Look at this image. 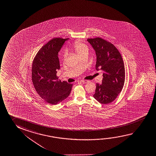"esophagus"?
<instances>
[{"label": "esophagus", "instance_id": "34e87169", "mask_svg": "<svg viewBox=\"0 0 156 156\" xmlns=\"http://www.w3.org/2000/svg\"><path fill=\"white\" fill-rule=\"evenodd\" d=\"M80 82L83 83H87L88 82H89V80H82Z\"/></svg>", "mask_w": 156, "mask_h": 156}]
</instances>
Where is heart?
Masks as SVG:
<instances>
[{
    "instance_id": "b5f03b06",
    "label": "heart",
    "mask_w": 156,
    "mask_h": 156,
    "mask_svg": "<svg viewBox=\"0 0 156 156\" xmlns=\"http://www.w3.org/2000/svg\"><path fill=\"white\" fill-rule=\"evenodd\" d=\"M72 49L77 53V54L80 56L85 53H88V47L85 44L82 43L80 41L75 42L72 46ZM64 58H65V55H64Z\"/></svg>"
}]
</instances>
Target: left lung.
<instances>
[{
	"instance_id": "left-lung-1",
	"label": "left lung",
	"mask_w": 156,
	"mask_h": 156,
	"mask_svg": "<svg viewBox=\"0 0 156 156\" xmlns=\"http://www.w3.org/2000/svg\"><path fill=\"white\" fill-rule=\"evenodd\" d=\"M96 55V69L104 72L102 84H96L93 95L98 102H112L122 91L125 80V69L122 56L112 44L103 38H88Z\"/></svg>"
}]
</instances>
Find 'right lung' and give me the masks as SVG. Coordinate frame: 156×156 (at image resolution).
Returning <instances> with one entry per match:
<instances>
[{
  "instance_id": "right-lung-1",
  "label": "right lung",
  "mask_w": 156,
  "mask_h": 156,
  "mask_svg": "<svg viewBox=\"0 0 156 156\" xmlns=\"http://www.w3.org/2000/svg\"><path fill=\"white\" fill-rule=\"evenodd\" d=\"M69 38H54L41 48L34 59L32 81L38 95L47 102L56 105L65 100L71 91L72 84L58 80V53Z\"/></svg>"
}]
</instances>
